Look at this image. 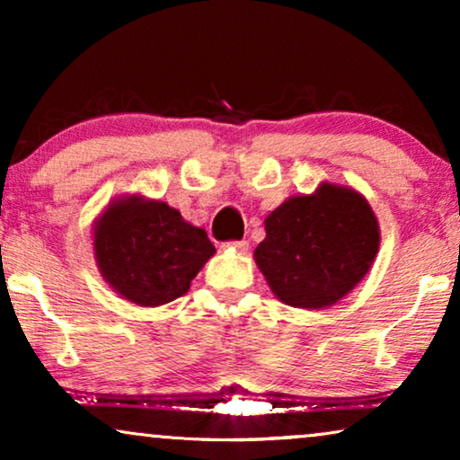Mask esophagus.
<instances>
[{
    "mask_svg": "<svg viewBox=\"0 0 460 460\" xmlns=\"http://www.w3.org/2000/svg\"><path fill=\"white\" fill-rule=\"evenodd\" d=\"M230 249H234L236 253H247L249 251V241H232L228 243Z\"/></svg>",
    "mask_w": 460,
    "mask_h": 460,
    "instance_id": "34e87169",
    "label": "esophagus"
}]
</instances>
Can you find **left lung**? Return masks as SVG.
I'll list each match as a JSON object with an SVG mask.
<instances>
[{
  "label": "left lung",
  "instance_id": "left-lung-1",
  "mask_svg": "<svg viewBox=\"0 0 460 460\" xmlns=\"http://www.w3.org/2000/svg\"><path fill=\"white\" fill-rule=\"evenodd\" d=\"M379 251V224L351 188L323 184L293 197L266 219L255 261L287 305L320 310L345 297Z\"/></svg>",
  "mask_w": 460,
  "mask_h": 460
}]
</instances>
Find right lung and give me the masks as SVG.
<instances>
[{
  "label": "right lung",
  "mask_w": 460,
  "mask_h": 460,
  "mask_svg": "<svg viewBox=\"0 0 460 460\" xmlns=\"http://www.w3.org/2000/svg\"><path fill=\"white\" fill-rule=\"evenodd\" d=\"M93 251L100 272L121 297L155 307L181 297L216 247L173 207L131 197L109 205L98 219Z\"/></svg>",
  "instance_id": "1"
}]
</instances>
